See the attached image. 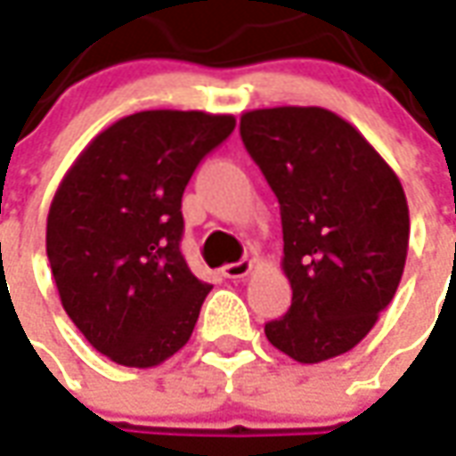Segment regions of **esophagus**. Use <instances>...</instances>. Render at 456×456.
<instances>
[{
	"label": "esophagus",
	"instance_id": "esophagus-1",
	"mask_svg": "<svg viewBox=\"0 0 456 456\" xmlns=\"http://www.w3.org/2000/svg\"><path fill=\"white\" fill-rule=\"evenodd\" d=\"M251 266H254V264H251L249 259L232 261L227 266H222V276H227V279H244V276H249Z\"/></svg>",
	"mask_w": 456,
	"mask_h": 456
}]
</instances>
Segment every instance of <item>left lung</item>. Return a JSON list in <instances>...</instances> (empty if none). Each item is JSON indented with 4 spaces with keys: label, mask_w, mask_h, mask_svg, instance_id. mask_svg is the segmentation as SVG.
<instances>
[{
    "label": "left lung",
    "mask_w": 456,
    "mask_h": 456,
    "mask_svg": "<svg viewBox=\"0 0 456 456\" xmlns=\"http://www.w3.org/2000/svg\"><path fill=\"white\" fill-rule=\"evenodd\" d=\"M241 140L273 195L291 308L264 326L273 348L321 362L355 348L403 279L410 209L400 177L358 128L318 106L247 110Z\"/></svg>",
    "instance_id": "8db88e82"
}]
</instances>
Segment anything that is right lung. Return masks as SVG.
Here are the masks:
<instances>
[{
	"label": "right lung",
	"instance_id": "add662e5",
	"mask_svg": "<svg viewBox=\"0 0 456 456\" xmlns=\"http://www.w3.org/2000/svg\"><path fill=\"white\" fill-rule=\"evenodd\" d=\"M237 120L140 110L101 130L63 175L46 217L61 305L98 353L155 368L195 330L209 283L183 251V192Z\"/></svg>",
	"mask_w": 456,
	"mask_h": 456
}]
</instances>
